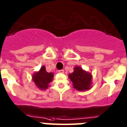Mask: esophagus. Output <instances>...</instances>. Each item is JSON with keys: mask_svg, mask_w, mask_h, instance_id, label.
I'll list each match as a JSON object with an SVG mask.
<instances>
[{"mask_svg": "<svg viewBox=\"0 0 127 127\" xmlns=\"http://www.w3.org/2000/svg\"><path fill=\"white\" fill-rule=\"evenodd\" d=\"M64 71L63 69H61V70H59V73H64Z\"/></svg>", "mask_w": 127, "mask_h": 127, "instance_id": "obj_1", "label": "esophagus"}]
</instances>
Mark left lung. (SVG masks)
<instances>
[{"label":"left lung","mask_w":127,"mask_h":127,"mask_svg":"<svg viewBox=\"0 0 127 127\" xmlns=\"http://www.w3.org/2000/svg\"><path fill=\"white\" fill-rule=\"evenodd\" d=\"M68 77L73 83L74 89L78 91H88L91 88L92 75L91 73L83 70L80 66H75L72 73Z\"/></svg>","instance_id":"obj_1"}]
</instances>
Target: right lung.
Here are the masks:
<instances>
[{
  "instance_id": "1",
  "label": "right lung",
  "mask_w": 127,
  "mask_h": 127,
  "mask_svg": "<svg viewBox=\"0 0 127 127\" xmlns=\"http://www.w3.org/2000/svg\"><path fill=\"white\" fill-rule=\"evenodd\" d=\"M54 77L53 73H48L45 67L42 66L38 71L33 75L32 79L36 86L40 90H45L48 88L49 83L52 82Z\"/></svg>"
}]
</instances>
